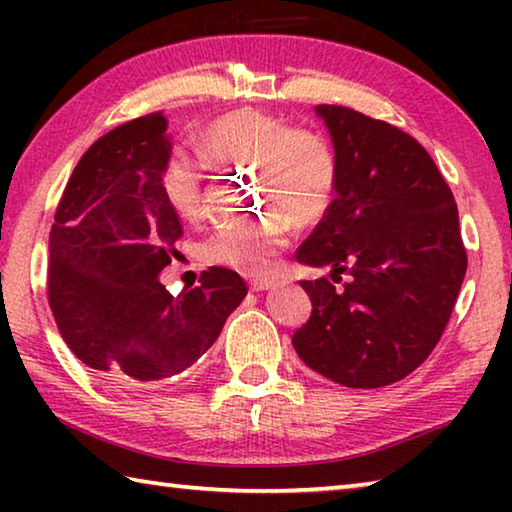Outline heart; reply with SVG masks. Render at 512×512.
I'll use <instances>...</instances> for the list:
<instances>
[{
  "mask_svg": "<svg viewBox=\"0 0 512 512\" xmlns=\"http://www.w3.org/2000/svg\"><path fill=\"white\" fill-rule=\"evenodd\" d=\"M327 203H329L327 192H316V194H311L309 198H302V201L284 203V207H287V210H291V212H298V214L318 216L320 212L325 210Z\"/></svg>",
  "mask_w": 512,
  "mask_h": 512,
  "instance_id": "heart-1",
  "label": "heart"
}]
</instances>
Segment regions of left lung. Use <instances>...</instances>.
Instances as JSON below:
<instances>
[{"instance_id":"left-lung-1","label":"left lung","mask_w":512,"mask_h":512,"mask_svg":"<svg viewBox=\"0 0 512 512\" xmlns=\"http://www.w3.org/2000/svg\"><path fill=\"white\" fill-rule=\"evenodd\" d=\"M169 158L162 110L112 128L74 167L49 235V307L69 350L140 381L192 366L246 296L228 268L189 273L176 296L160 282L183 237L162 185Z\"/></svg>"}]
</instances>
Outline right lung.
<instances>
[{"label": "right lung", "instance_id": "add662e5", "mask_svg": "<svg viewBox=\"0 0 512 512\" xmlns=\"http://www.w3.org/2000/svg\"><path fill=\"white\" fill-rule=\"evenodd\" d=\"M334 144V192L298 248L332 273L307 282L311 316L293 348L311 370L348 388L404 379L443 336L467 255L458 207L436 162L386 121L316 106Z\"/></svg>", "mask_w": 512, "mask_h": 512}]
</instances>
